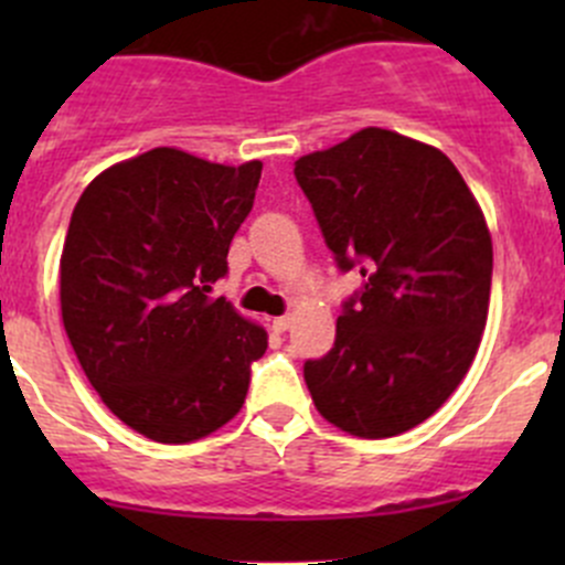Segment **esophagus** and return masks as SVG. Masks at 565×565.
<instances>
[{"label": "esophagus", "instance_id": "34e87169", "mask_svg": "<svg viewBox=\"0 0 565 565\" xmlns=\"http://www.w3.org/2000/svg\"><path fill=\"white\" fill-rule=\"evenodd\" d=\"M289 322H292V319H289V315L276 317V319H273V330H276V333H284V330L289 328Z\"/></svg>", "mask_w": 565, "mask_h": 565}]
</instances>
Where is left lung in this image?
<instances>
[{
    "instance_id": "8db88e82",
    "label": "left lung",
    "mask_w": 565,
    "mask_h": 565,
    "mask_svg": "<svg viewBox=\"0 0 565 565\" xmlns=\"http://www.w3.org/2000/svg\"><path fill=\"white\" fill-rule=\"evenodd\" d=\"M295 180L339 270L363 276L333 350L303 363L311 398L350 435H402L446 404L481 344L492 289L481 207L437 147L383 128L303 156Z\"/></svg>"
}]
</instances>
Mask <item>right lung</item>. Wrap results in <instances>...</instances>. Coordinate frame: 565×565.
Instances as JSON below:
<instances>
[{"mask_svg":"<svg viewBox=\"0 0 565 565\" xmlns=\"http://www.w3.org/2000/svg\"><path fill=\"white\" fill-rule=\"evenodd\" d=\"M262 163L156 147L84 188L60 259L65 333L122 424L191 443L241 413L267 333L210 298L254 207Z\"/></svg>","mask_w":565,"mask_h":565,"instance_id":"right-lung-1","label":"right lung"}]
</instances>
